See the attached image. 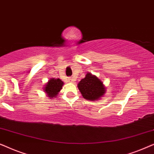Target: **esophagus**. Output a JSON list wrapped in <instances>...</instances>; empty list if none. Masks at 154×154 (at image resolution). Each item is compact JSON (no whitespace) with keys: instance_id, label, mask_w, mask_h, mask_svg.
I'll list each match as a JSON object with an SVG mask.
<instances>
[{"instance_id":"esophagus-1","label":"esophagus","mask_w":154,"mask_h":154,"mask_svg":"<svg viewBox=\"0 0 154 154\" xmlns=\"http://www.w3.org/2000/svg\"><path fill=\"white\" fill-rule=\"evenodd\" d=\"M69 82H73V81H74V79H73V78H69Z\"/></svg>"}]
</instances>
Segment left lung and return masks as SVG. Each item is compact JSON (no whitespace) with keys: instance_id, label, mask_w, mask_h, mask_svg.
Masks as SVG:
<instances>
[{"instance_id":"1","label":"left lung","mask_w":154,"mask_h":154,"mask_svg":"<svg viewBox=\"0 0 154 154\" xmlns=\"http://www.w3.org/2000/svg\"><path fill=\"white\" fill-rule=\"evenodd\" d=\"M78 88L83 98L90 101L98 100L104 96L106 92L103 82L90 73H88L85 77L79 82Z\"/></svg>"}]
</instances>
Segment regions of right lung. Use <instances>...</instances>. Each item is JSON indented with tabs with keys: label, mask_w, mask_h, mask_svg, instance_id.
<instances>
[{
	"label": "right lung",
	"mask_w": 154,
	"mask_h": 154,
	"mask_svg": "<svg viewBox=\"0 0 154 154\" xmlns=\"http://www.w3.org/2000/svg\"><path fill=\"white\" fill-rule=\"evenodd\" d=\"M64 85L62 81L60 79H50L44 88V91L48 94L50 100L58 96L59 92L62 89Z\"/></svg>",
	"instance_id": "1"
}]
</instances>
